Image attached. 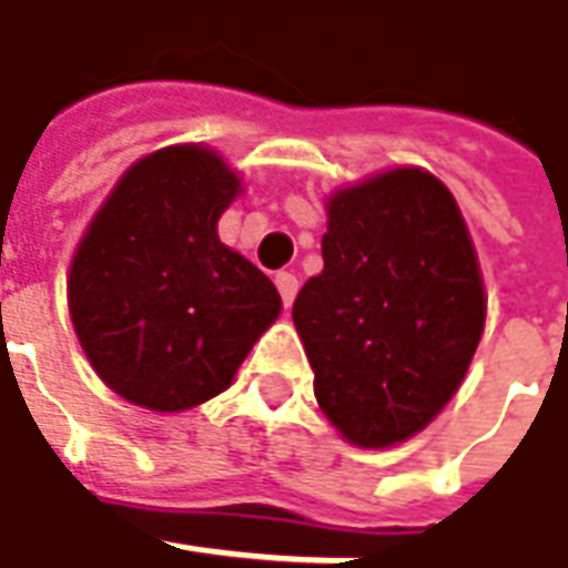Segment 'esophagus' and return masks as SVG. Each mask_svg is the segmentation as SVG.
I'll return each instance as SVG.
<instances>
[{
  "label": "esophagus",
  "instance_id": "34e87169",
  "mask_svg": "<svg viewBox=\"0 0 568 568\" xmlns=\"http://www.w3.org/2000/svg\"><path fill=\"white\" fill-rule=\"evenodd\" d=\"M276 288H280V295H283V304L295 302V295H298V276L295 273H276Z\"/></svg>",
  "mask_w": 568,
  "mask_h": 568
}]
</instances>
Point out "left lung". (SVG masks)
<instances>
[{
  "mask_svg": "<svg viewBox=\"0 0 568 568\" xmlns=\"http://www.w3.org/2000/svg\"><path fill=\"white\" fill-rule=\"evenodd\" d=\"M323 273L292 304L323 415L355 446H393L456 396L484 333V283L449 187L389 169L326 201Z\"/></svg>",
  "mask_w": 568,
  "mask_h": 568,
  "instance_id": "left-lung-1",
  "label": "left lung"
}]
</instances>
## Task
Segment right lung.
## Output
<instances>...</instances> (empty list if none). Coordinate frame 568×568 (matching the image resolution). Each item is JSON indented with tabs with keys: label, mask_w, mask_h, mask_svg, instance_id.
Listing matches in <instances>:
<instances>
[{
	"label": "right lung",
	"mask_w": 568,
	"mask_h": 568,
	"mask_svg": "<svg viewBox=\"0 0 568 568\" xmlns=\"http://www.w3.org/2000/svg\"><path fill=\"white\" fill-rule=\"evenodd\" d=\"M242 191L220 153L138 160L97 210L69 273L78 343L112 393L150 412L220 396L280 317V292L216 223Z\"/></svg>",
	"instance_id": "add662e5"
}]
</instances>
